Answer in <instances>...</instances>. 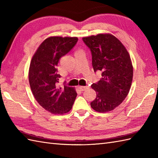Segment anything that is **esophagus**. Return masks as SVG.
Segmentation results:
<instances>
[{
    "label": "esophagus",
    "mask_w": 158,
    "mask_h": 158,
    "mask_svg": "<svg viewBox=\"0 0 158 158\" xmlns=\"http://www.w3.org/2000/svg\"><path fill=\"white\" fill-rule=\"evenodd\" d=\"M89 88V86H79V89L81 90V91H85L87 89Z\"/></svg>",
    "instance_id": "obj_1"
}]
</instances>
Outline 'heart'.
I'll return each instance as SVG.
<instances>
[{
	"label": "heart",
	"mask_w": 158,
	"mask_h": 158,
	"mask_svg": "<svg viewBox=\"0 0 158 158\" xmlns=\"http://www.w3.org/2000/svg\"><path fill=\"white\" fill-rule=\"evenodd\" d=\"M78 51H80V50H78Z\"/></svg>",
	"instance_id": "1"
}]
</instances>
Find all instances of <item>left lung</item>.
Segmentation results:
<instances>
[{"mask_svg": "<svg viewBox=\"0 0 158 158\" xmlns=\"http://www.w3.org/2000/svg\"><path fill=\"white\" fill-rule=\"evenodd\" d=\"M83 41L91 50L94 72H102L100 81L91 85L96 98L90 105L97 112L110 111L126 98L132 85L130 54L122 42L109 33L86 36Z\"/></svg>", "mask_w": 158, "mask_h": 158, "instance_id": "1", "label": "left lung"}]
</instances>
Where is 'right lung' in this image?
I'll return each instance as SVG.
<instances>
[{
  "label": "right lung",
  "mask_w": 158,
  "mask_h": 158,
  "mask_svg": "<svg viewBox=\"0 0 158 158\" xmlns=\"http://www.w3.org/2000/svg\"><path fill=\"white\" fill-rule=\"evenodd\" d=\"M77 41V37L50 36L39 45L30 64L28 79L33 96L43 109L55 115L70 111L77 95L75 88L57 86L60 75L56 69L60 59Z\"/></svg>",
  "instance_id": "1"
}]
</instances>
